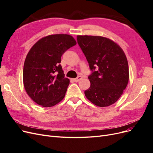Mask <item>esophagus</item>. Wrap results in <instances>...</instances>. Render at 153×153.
<instances>
[{
	"mask_svg": "<svg viewBox=\"0 0 153 153\" xmlns=\"http://www.w3.org/2000/svg\"><path fill=\"white\" fill-rule=\"evenodd\" d=\"M82 78V76H78L77 78H73V80L75 82H78V81H80L81 79Z\"/></svg>",
	"mask_w": 153,
	"mask_h": 153,
	"instance_id": "34e87169",
	"label": "esophagus"
}]
</instances>
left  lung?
<instances>
[{"mask_svg":"<svg viewBox=\"0 0 153 153\" xmlns=\"http://www.w3.org/2000/svg\"><path fill=\"white\" fill-rule=\"evenodd\" d=\"M76 38L92 71L88 76L91 86L84 92L86 98L100 107L114 104L123 94L129 80L128 63L124 51L105 37L78 35Z\"/></svg>","mask_w":153,"mask_h":153,"instance_id":"obj_1","label":"left lung"}]
</instances>
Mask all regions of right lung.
<instances>
[{"mask_svg": "<svg viewBox=\"0 0 153 153\" xmlns=\"http://www.w3.org/2000/svg\"><path fill=\"white\" fill-rule=\"evenodd\" d=\"M76 44L71 36L59 34L43 37L32 46L25 60L23 82L35 103L50 107L63 100L69 80L64 77L61 58Z\"/></svg>", "mask_w": 153, "mask_h": 153, "instance_id": "obj_1", "label": "right lung"}]
</instances>
